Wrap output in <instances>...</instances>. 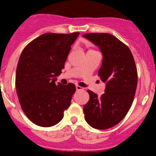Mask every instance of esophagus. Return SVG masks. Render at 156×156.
Masks as SVG:
<instances>
[{"label": "esophagus", "mask_w": 156, "mask_h": 156, "mask_svg": "<svg viewBox=\"0 0 156 156\" xmlns=\"http://www.w3.org/2000/svg\"><path fill=\"white\" fill-rule=\"evenodd\" d=\"M76 90H83V88L81 87L80 86H78V85H77V86H76Z\"/></svg>", "instance_id": "34e87169"}]
</instances>
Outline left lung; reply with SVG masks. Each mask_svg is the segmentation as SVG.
I'll list each match as a JSON object with an SVG mask.
<instances>
[{
    "label": "left lung",
    "instance_id": "left-lung-1",
    "mask_svg": "<svg viewBox=\"0 0 156 156\" xmlns=\"http://www.w3.org/2000/svg\"><path fill=\"white\" fill-rule=\"evenodd\" d=\"M83 37L102 53L98 76L106 84L101 97L87 90L90 99L83 107L85 120L95 129H108L118 124L131 107L137 89V67L129 48L115 36L86 34Z\"/></svg>",
    "mask_w": 156,
    "mask_h": 156
}]
</instances>
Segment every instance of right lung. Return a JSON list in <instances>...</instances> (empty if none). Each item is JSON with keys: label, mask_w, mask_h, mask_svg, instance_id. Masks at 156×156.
Returning a JSON list of instances; mask_svg holds the SVG:
<instances>
[{"label": "right lung", "mask_w": 156, "mask_h": 156, "mask_svg": "<svg viewBox=\"0 0 156 156\" xmlns=\"http://www.w3.org/2000/svg\"><path fill=\"white\" fill-rule=\"evenodd\" d=\"M79 34H42L27 44L20 55L16 76L18 98L26 115L38 126L58 123L69 107L75 85L55 81Z\"/></svg>", "instance_id": "right-lung-1"}]
</instances>
